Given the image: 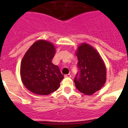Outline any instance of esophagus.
<instances>
[{
	"label": "esophagus",
	"instance_id": "esophagus-1",
	"mask_svg": "<svg viewBox=\"0 0 128 128\" xmlns=\"http://www.w3.org/2000/svg\"><path fill=\"white\" fill-rule=\"evenodd\" d=\"M65 78H71V75L70 74H65Z\"/></svg>",
	"mask_w": 128,
	"mask_h": 128
}]
</instances>
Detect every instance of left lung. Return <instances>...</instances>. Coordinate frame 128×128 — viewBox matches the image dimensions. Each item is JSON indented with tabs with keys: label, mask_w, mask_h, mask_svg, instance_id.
Segmentation results:
<instances>
[{
	"label": "left lung",
	"mask_w": 128,
	"mask_h": 128,
	"mask_svg": "<svg viewBox=\"0 0 128 128\" xmlns=\"http://www.w3.org/2000/svg\"><path fill=\"white\" fill-rule=\"evenodd\" d=\"M76 53L80 72L74 79L75 85L81 93L91 96L105 84L106 66L99 53L89 44L82 43Z\"/></svg>",
	"instance_id": "obj_1"
}]
</instances>
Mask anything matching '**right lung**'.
<instances>
[{"label":"right lung","instance_id":"add662e5","mask_svg":"<svg viewBox=\"0 0 128 128\" xmlns=\"http://www.w3.org/2000/svg\"><path fill=\"white\" fill-rule=\"evenodd\" d=\"M55 54L54 44L44 40L35 42L26 52L21 62L20 76L28 90L47 96L60 87L64 76L52 63Z\"/></svg>","mask_w":128,"mask_h":128}]
</instances>
